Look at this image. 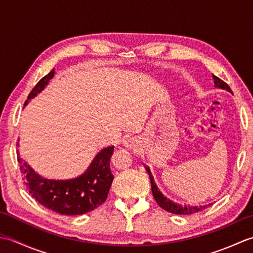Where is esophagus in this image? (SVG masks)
Here are the masks:
<instances>
[{"instance_id": "1", "label": "esophagus", "mask_w": 253, "mask_h": 253, "mask_svg": "<svg viewBox=\"0 0 253 253\" xmlns=\"http://www.w3.org/2000/svg\"><path fill=\"white\" fill-rule=\"evenodd\" d=\"M139 140L136 137H129L127 138L126 140H124V146H125L127 149H135L138 147Z\"/></svg>"}]
</instances>
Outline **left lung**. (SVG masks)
Segmentation results:
<instances>
[{
  "instance_id": "8db88e82",
  "label": "left lung",
  "mask_w": 253,
  "mask_h": 253,
  "mask_svg": "<svg viewBox=\"0 0 253 253\" xmlns=\"http://www.w3.org/2000/svg\"><path fill=\"white\" fill-rule=\"evenodd\" d=\"M212 77L214 80V84H215L216 88L227 90L228 92L233 93L232 90H230V88H229V85L226 83H224L222 79H219L218 77L214 76V75H212ZM144 168H146L148 174H149V177H150V180H151V189H152V193H153L155 201H157L159 206L162 209H164L165 211L174 213V214H179V215H189V214H193V213H197L199 211H202V210L207 209L208 207H210L212 204V203H209V204H206V206L193 207V206H182V204L173 202L171 200H169V198H166L163 193L159 190V188H158L157 184H155L153 176L151 174V171H150V169L148 168V166H144Z\"/></svg>"
}]
</instances>
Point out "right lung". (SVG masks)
Returning <instances> with one entry per match:
<instances>
[{
  "instance_id": "obj_1",
  "label": "right lung",
  "mask_w": 253,
  "mask_h": 253,
  "mask_svg": "<svg viewBox=\"0 0 253 253\" xmlns=\"http://www.w3.org/2000/svg\"><path fill=\"white\" fill-rule=\"evenodd\" d=\"M54 69H52L36 84L25 105L46 87L54 77ZM17 146L19 147L18 143ZM113 152L114 146L102 149L82 175L76 178L64 180L47 179L40 176L19 157V153L17 160L25 184L32 198L43 207L62 215H80L93 211L106 200L114 178L110 169Z\"/></svg>"
}]
</instances>
